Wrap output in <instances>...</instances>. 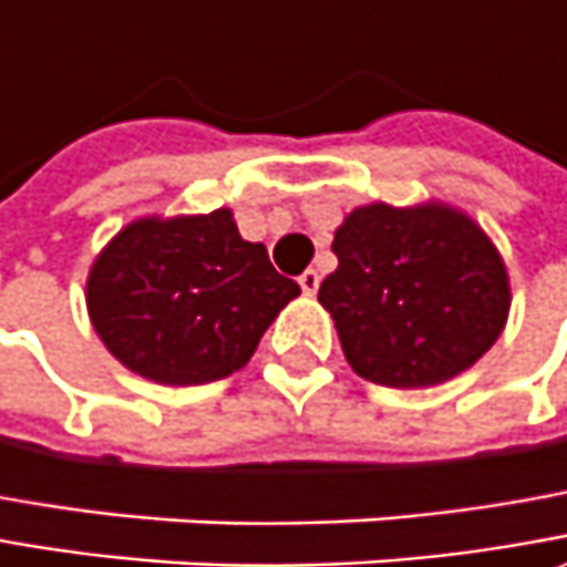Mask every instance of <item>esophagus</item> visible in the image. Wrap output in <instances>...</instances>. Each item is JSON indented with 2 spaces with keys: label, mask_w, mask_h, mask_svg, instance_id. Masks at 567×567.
Returning a JSON list of instances; mask_svg holds the SVG:
<instances>
[{
  "label": "esophagus",
  "mask_w": 567,
  "mask_h": 567,
  "mask_svg": "<svg viewBox=\"0 0 567 567\" xmlns=\"http://www.w3.org/2000/svg\"><path fill=\"white\" fill-rule=\"evenodd\" d=\"M298 282H301L303 295H317V288H320V272H317V269H303L301 276H298Z\"/></svg>",
  "instance_id": "1"
}]
</instances>
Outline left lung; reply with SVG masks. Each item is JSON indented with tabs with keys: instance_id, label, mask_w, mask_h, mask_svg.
Here are the masks:
<instances>
[{
	"instance_id": "obj_1",
	"label": "left lung",
	"mask_w": 567,
	"mask_h": 567,
	"mask_svg": "<svg viewBox=\"0 0 567 567\" xmlns=\"http://www.w3.org/2000/svg\"><path fill=\"white\" fill-rule=\"evenodd\" d=\"M332 250L339 269L322 279L320 303L363 380L440 385L474 367L505 329V260L455 206H358L336 228Z\"/></svg>"
}]
</instances>
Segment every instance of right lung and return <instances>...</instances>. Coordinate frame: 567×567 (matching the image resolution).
<instances>
[{
	"label": "right lung",
	"mask_w": 567,
	"mask_h": 567,
	"mask_svg": "<svg viewBox=\"0 0 567 567\" xmlns=\"http://www.w3.org/2000/svg\"><path fill=\"white\" fill-rule=\"evenodd\" d=\"M301 295L264 245L245 241L231 209L141 216L109 241L87 276L100 342L159 385H204L241 370Z\"/></svg>",
	"instance_id": "add662e5"
}]
</instances>
